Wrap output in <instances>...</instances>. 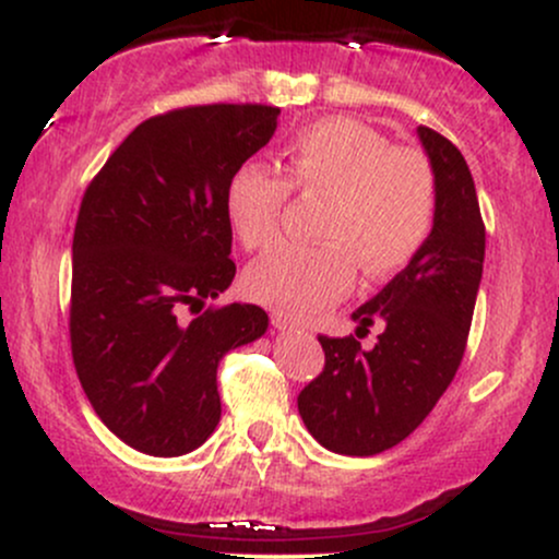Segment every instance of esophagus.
I'll use <instances>...</instances> for the list:
<instances>
[{
    "mask_svg": "<svg viewBox=\"0 0 559 559\" xmlns=\"http://www.w3.org/2000/svg\"><path fill=\"white\" fill-rule=\"evenodd\" d=\"M271 323H273V329H275V331H284V333L297 331V323H294V320H288L286 316H281V312H273Z\"/></svg>",
    "mask_w": 559,
    "mask_h": 559,
    "instance_id": "esophagus-1",
    "label": "esophagus"
}]
</instances>
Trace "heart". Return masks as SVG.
<instances>
[{"mask_svg":"<svg viewBox=\"0 0 559 559\" xmlns=\"http://www.w3.org/2000/svg\"><path fill=\"white\" fill-rule=\"evenodd\" d=\"M286 178L265 163H243L230 176L226 210L247 249L278 230L288 189L325 197L318 215L323 243H281L247 271V294L292 318H307L344 297L355 262L370 278L402 271L431 236L439 186L431 159L413 146H391L376 128L323 118L284 146Z\"/></svg>","mask_w":559,"mask_h":559,"instance_id":"obj_1","label":"heart"}]
</instances>
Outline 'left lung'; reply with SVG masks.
Wrapping results in <instances>:
<instances>
[{
    "label": "left lung",
    "mask_w": 559,
    "mask_h": 559,
    "mask_svg": "<svg viewBox=\"0 0 559 559\" xmlns=\"http://www.w3.org/2000/svg\"><path fill=\"white\" fill-rule=\"evenodd\" d=\"M439 186L436 221L420 252L373 299L357 307V333L383 320L373 349L355 336H318L325 368L299 391L307 431L336 454L370 457L407 439L463 362L486 228L471 168L452 141L420 126Z\"/></svg>",
    "instance_id": "obj_1"
}]
</instances>
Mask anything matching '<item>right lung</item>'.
Masks as SVG:
<instances>
[{"label": "right lung", "instance_id": "right-lung-1", "mask_svg": "<svg viewBox=\"0 0 559 559\" xmlns=\"http://www.w3.org/2000/svg\"><path fill=\"white\" fill-rule=\"evenodd\" d=\"M278 107L199 105L144 120L83 194L70 346L94 413L155 457L194 452L221 423L217 365L267 331L230 286L228 181L273 139Z\"/></svg>", "mask_w": 559, "mask_h": 559}]
</instances>
